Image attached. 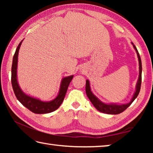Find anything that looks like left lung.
<instances>
[{
	"label": "left lung",
	"mask_w": 153,
	"mask_h": 153,
	"mask_svg": "<svg viewBox=\"0 0 153 153\" xmlns=\"http://www.w3.org/2000/svg\"><path fill=\"white\" fill-rule=\"evenodd\" d=\"M131 45H133L134 48L135 49L136 53L137 54V56L138 59V63H139V76L138 79L137 81L136 85V90L134 92V94L132 96V98H131L130 101L128 103H126V104H117V103L111 102V103H105L100 100L97 96H95L91 90V88H90V81L88 79H86V92L87 97H88L90 101L92 103V105L94 106V107L97 108L98 111L100 112H102L103 113L107 114H111V115H117V114H120L122 113L123 111H125L127 108H128L131 103L134 102V100L136 99L138 97V95L140 90V86H141V82H142V62L141 59L140 55L138 53V51L137 50L135 45L131 42Z\"/></svg>",
	"instance_id": "8db88e82"
}]
</instances>
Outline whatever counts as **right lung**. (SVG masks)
I'll return each instance as SVG.
<instances>
[{"instance_id": "obj_1", "label": "right lung", "mask_w": 153, "mask_h": 153, "mask_svg": "<svg viewBox=\"0 0 153 153\" xmlns=\"http://www.w3.org/2000/svg\"><path fill=\"white\" fill-rule=\"evenodd\" d=\"M23 40L18 45L13 58L11 67V84L15 94L16 96L17 100L24 107L33 113L36 114H45L53 112V111L57 109L60 107L61 103L63 102L67 88H68L71 79H73L74 76L72 75V76L64 77L62 78L57 95L54 99L50 100V101H43L39 98L27 94L20 88L17 79L18 55H19V48Z\"/></svg>"}]
</instances>
